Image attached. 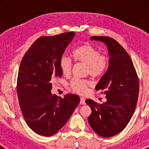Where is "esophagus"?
<instances>
[{"instance_id":"1","label":"esophagus","mask_w":149,"mask_h":149,"mask_svg":"<svg viewBox=\"0 0 149 149\" xmlns=\"http://www.w3.org/2000/svg\"><path fill=\"white\" fill-rule=\"evenodd\" d=\"M80 104H85V100L83 97H81L80 98Z\"/></svg>"}]
</instances>
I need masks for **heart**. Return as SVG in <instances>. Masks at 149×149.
<instances>
[{"label":"heart","instance_id":"b5f03b06","mask_svg":"<svg viewBox=\"0 0 149 149\" xmlns=\"http://www.w3.org/2000/svg\"><path fill=\"white\" fill-rule=\"evenodd\" d=\"M72 56L75 62L86 66L85 74L93 78H99L102 76L109 66V60L104 55L100 54V51L90 43H85L77 47L72 52ZM61 70L64 75H69L72 68L70 59L62 57L60 62ZM71 89L81 95L87 93L88 88L92 85L91 81L74 79L70 83Z\"/></svg>","mask_w":149,"mask_h":149}]
</instances>
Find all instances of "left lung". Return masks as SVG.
Here are the masks:
<instances>
[{
  "mask_svg": "<svg viewBox=\"0 0 149 149\" xmlns=\"http://www.w3.org/2000/svg\"><path fill=\"white\" fill-rule=\"evenodd\" d=\"M90 39L107 45L110 58L107 72L95 86L97 91L104 90L107 100L102 104L85 100L91 109L88 122L95 133L109 138L121 132L131 119L137 104L139 80L130 56L117 40L96 36Z\"/></svg>",
  "mask_w": 149,
  "mask_h": 149,
  "instance_id": "1",
  "label": "left lung"
}]
</instances>
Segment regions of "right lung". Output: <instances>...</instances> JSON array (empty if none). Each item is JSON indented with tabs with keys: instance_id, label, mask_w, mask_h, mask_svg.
<instances>
[{
	"instance_id": "add662e5",
	"label": "right lung",
	"mask_w": 149,
	"mask_h": 149,
	"mask_svg": "<svg viewBox=\"0 0 149 149\" xmlns=\"http://www.w3.org/2000/svg\"><path fill=\"white\" fill-rule=\"evenodd\" d=\"M75 32L38 38L22 58L18 71L17 93L24 119L32 131L52 136L68 121L80 102L75 94L64 98L51 93L52 83L62 76L60 62Z\"/></svg>"
}]
</instances>
